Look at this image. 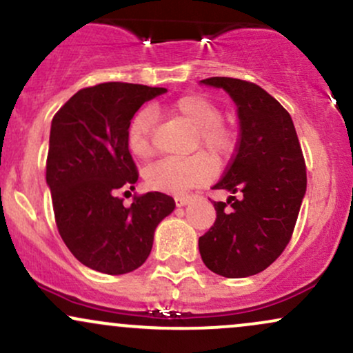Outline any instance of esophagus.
<instances>
[{"label": "esophagus", "instance_id": "1", "mask_svg": "<svg viewBox=\"0 0 353 353\" xmlns=\"http://www.w3.org/2000/svg\"><path fill=\"white\" fill-rule=\"evenodd\" d=\"M190 201H192V196H177L176 205L177 208H184V205H188Z\"/></svg>", "mask_w": 353, "mask_h": 353}]
</instances>
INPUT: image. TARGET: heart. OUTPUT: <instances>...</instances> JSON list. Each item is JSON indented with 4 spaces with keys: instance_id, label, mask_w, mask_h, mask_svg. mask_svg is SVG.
<instances>
[{
    "instance_id": "obj_1",
    "label": "heart",
    "mask_w": 353,
    "mask_h": 353,
    "mask_svg": "<svg viewBox=\"0 0 353 353\" xmlns=\"http://www.w3.org/2000/svg\"><path fill=\"white\" fill-rule=\"evenodd\" d=\"M168 112L176 119L184 121L196 129L194 149H204L205 154L190 157H169L148 168L144 177L151 189L163 192L179 194L190 188L204 184L212 176L214 165H222L236 149V134L232 128L222 121L221 108L204 94H185L174 101ZM152 124L151 109H143L132 117L125 132V143L137 159H149L152 156Z\"/></svg>"
}]
</instances>
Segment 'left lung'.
<instances>
[{
    "instance_id": "8db88e82",
    "label": "left lung",
    "mask_w": 353,
    "mask_h": 353,
    "mask_svg": "<svg viewBox=\"0 0 353 353\" xmlns=\"http://www.w3.org/2000/svg\"><path fill=\"white\" fill-rule=\"evenodd\" d=\"M201 84L232 98L241 132L228 171L212 188L230 196L214 202L216 222L199 237V252L212 272L249 277L272 264L292 237L307 189L305 163L292 117L269 92L234 78Z\"/></svg>"
}]
</instances>
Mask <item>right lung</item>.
<instances>
[{"mask_svg":"<svg viewBox=\"0 0 353 353\" xmlns=\"http://www.w3.org/2000/svg\"><path fill=\"white\" fill-rule=\"evenodd\" d=\"M165 91L103 83L81 89L52 117L46 184L56 225L89 269L121 275L143 265L154 230L176 208L163 192L136 196L128 208L117 196L134 189L139 177L125 143L129 123L145 101Z\"/></svg>","mask_w":353,"mask_h":353,"instance_id":"right-lung-1","label":"right lung"}]
</instances>
